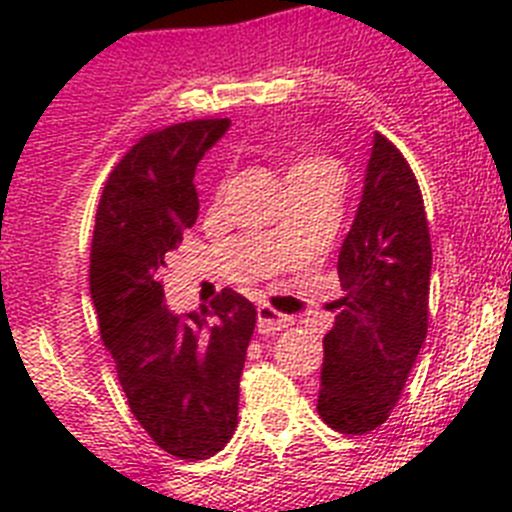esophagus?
<instances>
[{"mask_svg":"<svg viewBox=\"0 0 512 512\" xmlns=\"http://www.w3.org/2000/svg\"><path fill=\"white\" fill-rule=\"evenodd\" d=\"M256 325H259V333H277V330L289 328V325H292V318L277 312L271 305H261Z\"/></svg>","mask_w":512,"mask_h":512,"instance_id":"34e87169","label":"esophagus"}]
</instances>
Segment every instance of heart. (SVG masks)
<instances>
[{
  "label": "heart",
  "mask_w": 512,
  "mask_h": 512,
  "mask_svg": "<svg viewBox=\"0 0 512 512\" xmlns=\"http://www.w3.org/2000/svg\"><path fill=\"white\" fill-rule=\"evenodd\" d=\"M318 171H338V164L333 158L323 156V153H300V156H295V161L289 164L287 179L318 174Z\"/></svg>",
  "instance_id": "obj_1"
}]
</instances>
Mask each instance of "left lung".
I'll list each match as a JSON object with an SVG mask.
<instances>
[{"label":"left lung","mask_w":512,"mask_h":512,"mask_svg":"<svg viewBox=\"0 0 512 512\" xmlns=\"http://www.w3.org/2000/svg\"><path fill=\"white\" fill-rule=\"evenodd\" d=\"M431 259L418 179L400 148L377 133L338 256L336 325L323 338L318 413L333 431L364 436L395 410L428 333Z\"/></svg>","instance_id":"8db88e82"}]
</instances>
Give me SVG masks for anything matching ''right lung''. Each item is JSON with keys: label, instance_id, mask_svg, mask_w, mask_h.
Returning <instances> with one entry per match:
<instances>
[{"label": "right lung", "instance_id": "1", "mask_svg": "<svg viewBox=\"0 0 512 512\" xmlns=\"http://www.w3.org/2000/svg\"><path fill=\"white\" fill-rule=\"evenodd\" d=\"M225 117L153 130L120 158L94 217L89 292L99 333L135 420L176 459H210L238 425L256 307L225 287L212 310L164 305L166 256L197 223L194 169L228 130Z\"/></svg>", "mask_w": 512, "mask_h": 512}]
</instances>
